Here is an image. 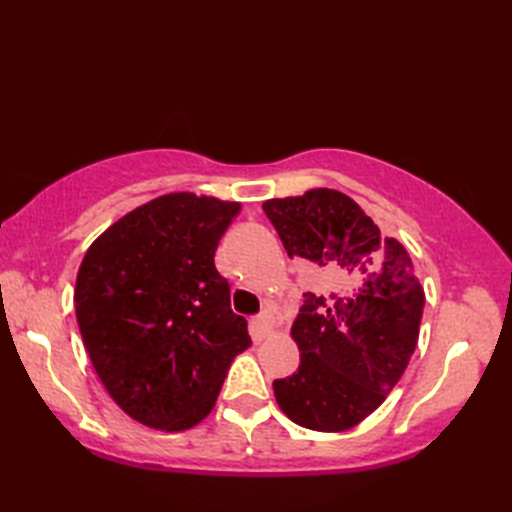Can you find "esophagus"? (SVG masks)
I'll return each mask as SVG.
<instances>
[{
  "mask_svg": "<svg viewBox=\"0 0 512 512\" xmlns=\"http://www.w3.org/2000/svg\"><path fill=\"white\" fill-rule=\"evenodd\" d=\"M255 323H257V328L262 330L264 334H270V332H273V314H270L268 310L259 314V317L255 319Z\"/></svg>",
  "mask_w": 512,
  "mask_h": 512,
  "instance_id": "obj_1",
  "label": "esophagus"
}]
</instances>
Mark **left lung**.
I'll return each mask as SVG.
<instances>
[{"label":"left lung","mask_w":512,"mask_h":512,"mask_svg":"<svg viewBox=\"0 0 512 512\" xmlns=\"http://www.w3.org/2000/svg\"><path fill=\"white\" fill-rule=\"evenodd\" d=\"M288 257L345 281L328 297L306 292L292 325L301 363L273 383L277 405L299 427L345 431L383 405L416 350L424 290L405 246L383 237L345 193L312 189L266 200Z\"/></svg>","instance_id":"8db88e82"}]
</instances>
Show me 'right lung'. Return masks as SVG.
<instances>
[{
    "label": "right lung",
    "mask_w": 512,
    "mask_h": 512,
    "mask_svg": "<svg viewBox=\"0 0 512 512\" xmlns=\"http://www.w3.org/2000/svg\"><path fill=\"white\" fill-rule=\"evenodd\" d=\"M239 209L160 195L107 228L81 262L74 310L85 350L116 405L151 429L202 422L250 345L213 262Z\"/></svg>",
    "instance_id": "obj_1"
}]
</instances>
